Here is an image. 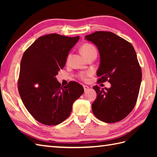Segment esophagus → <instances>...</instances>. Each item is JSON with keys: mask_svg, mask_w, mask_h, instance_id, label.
I'll use <instances>...</instances> for the list:
<instances>
[{"mask_svg": "<svg viewBox=\"0 0 157 157\" xmlns=\"http://www.w3.org/2000/svg\"><path fill=\"white\" fill-rule=\"evenodd\" d=\"M83 87H84V91L85 92H87L88 90H89V87L88 86H86V85H84L83 86Z\"/></svg>", "mask_w": 157, "mask_h": 157, "instance_id": "1", "label": "esophagus"}]
</instances>
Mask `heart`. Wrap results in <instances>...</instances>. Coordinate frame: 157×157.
I'll return each mask as SVG.
<instances>
[{
	"instance_id": "obj_1",
	"label": "heart",
	"mask_w": 157,
	"mask_h": 157,
	"mask_svg": "<svg viewBox=\"0 0 157 157\" xmlns=\"http://www.w3.org/2000/svg\"><path fill=\"white\" fill-rule=\"evenodd\" d=\"M96 48H94V46L90 44H85L82 46L81 48V52L84 56H87L89 53H90L93 51H95ZM70 58V55L68 56L67 57V61H69ZM92 71H83L79 73V78L82 79V80H87L88 77H90L92 75Z\"/></svg>"
}]
</instances>
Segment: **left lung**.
<instances>
[{
  "mask_svg": "<svg viewBox=\"0 0 157 157\" xmlns=\"http://www.w3.org/2000/svg\"><path fill=\"white\" fill-rule=\"evenodd\" d=\"M97 47L100 65L98 82L108 81L110 88L94 86L96 98L92 109L96 118L111 123L128 116L137 101L142 70L133 46L110 32L97 31L85 36Z\"/></svg>",
  "mask_w": 157,
  "mask_h": 157,
  "instance_id": "1",
  "label": "left lung"
}]
</instances>
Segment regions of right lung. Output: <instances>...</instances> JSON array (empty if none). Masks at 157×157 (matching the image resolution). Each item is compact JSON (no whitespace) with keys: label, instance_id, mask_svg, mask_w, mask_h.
I'll return each instance as SVG.
<instances>
[{"label":"right lung","instance_id":"obj_1","mask_svg":"<svg viewBox=\"0 0 157 157\" xmlns=\"http://www.w3.org/2000/svg\"><path fill=\"white\" fill-rule=\"evenodd\" d=\"M79 37L51 34L38 38L23 53L18 90L23 105L36 120L56 125L70 115L72 105L84 93L75 82L61 86L55 76Z\"/></svg>","mask_w":157,"mask_h":157}]
</instances>
